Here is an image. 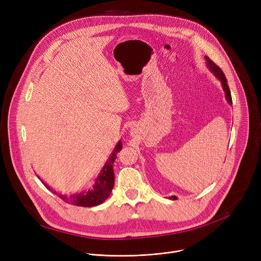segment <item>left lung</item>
Here are the masks:
<instances>
[{"label": "left lung", "instance_id": "8db88e82", "mask_svg": "<svg viewBox=\"0 0 261 261\" xmlns=\"http://www.w3.org/2000/svg\"><path fill=\"white\" fill-rule=\"evenodd\" d=\"M204 59H205V61H206V65H207V68L210 69V71H211V72L214 74V75L220 81V83H221V85H222V88H223V91H224V93H225V98H226L227 102L231 105V104H232L231 94H230V90H229V87H228V85H227V80H226V77H225V75H224V73H223V71H222L213 61L210 60L208 57H204ZM169 198L172 199V200H175V199H176L175 196H171V197H169Z\"/></svg>", "mask_w": 261, "mask_h": 261}]
</instances>
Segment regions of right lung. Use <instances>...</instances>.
I'll list each match as a JSON object with an SVG mask.
<instances>
[{
    "label": "right lung",
    "instance_id": "1",
    "mask_svg": "<svg viewBox=\"0 0 261 261\" xmlns=\"http://www.w3.org/2000/svg\"><path fill=\"white\" fill-rule=\"evenodd\" d=\"M122 147H123V144H122V141L120 140L115 146V150L113 151V153H111L109 159L106 161L105 165L101 169L99 175L95 180V184L93 185V187L91 189L81 193L71 194L69 196L64 194H58V196L62 200L77 206L90 207V206H96L103 203L109 197L111 191H113L114 185H115V173H114L113 165H114V162L116 161L117 154L122 150ZM38 178L40 177L38 176ZM41 181L45 185V187H47V189L50 190V188L42 179Z\"/></svg>",
    "mask_w": 261,
    "mask_h": 261
}]
</instances>
